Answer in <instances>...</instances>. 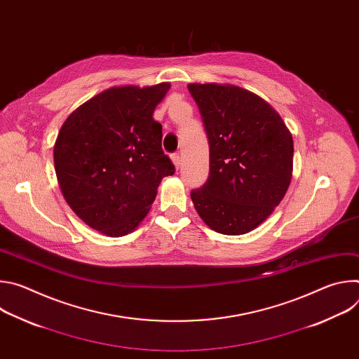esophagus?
Segmentation results:
<instances>
[{
	"label": "esophagus",
	"mask_w": 359,
	"mask_h": 359,
	"mask_svg": "<svg viewBox=\"0 0 359 359\" xmlns=\"http://www.w3.org/2000/svg\"><path fill=\"white\" fill-rule=\"evenodd\" d=\"M172 162H173V165L176 166V169L180 168V165H182V158L179 156V153H175V155H172Z\"/></svg>",
	"instance_id": "esophagus-1"
}]
</instances>
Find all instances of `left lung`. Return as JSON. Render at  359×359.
Masks as SVG:
<instances>
[{
  "instance_id": "obj_1",
  "label": "left lung",
  "mask_w": 359,
  "mask_h": 359,
  "mask_svg": "<svg viewBox=\"0 0 359 359\" xmlns=\"http://www.w3.org/2000/svg\"><path fill=\"white\" fill-rule=\"evenodd\" d=\"M210 147V173L190 196L212 230L238 236L278 206L292 176V136L273 107L236 85L189 83Z\"/></svg>"
}]
</instances>
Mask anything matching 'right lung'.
I'll return each instance as SVG.
<instances>
[{"instance_id": "obj_1", "label": "right lung", "mask_w": 359, "mask_h": 359, "mask_svg": "<svg viewBox=\"0 0 359 359\" xmlns=\"http://www.w3.org/2000/svg\"><path fill=\"white\" fill-rule=\"evenodd\" d=\"M170 83L114 86L86 100L64 122L54 162L61 191L93 230L122 237L146 217L175 166L162 149L153 112Z\"/></svg>"}]
</instances>
